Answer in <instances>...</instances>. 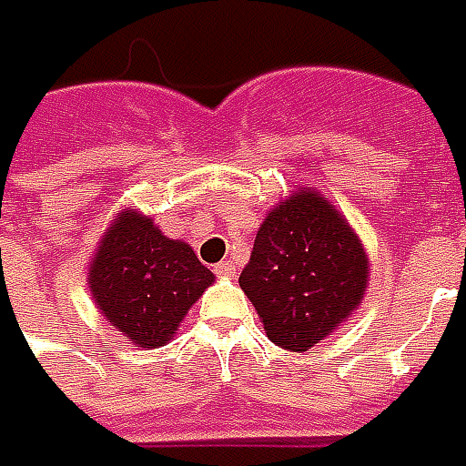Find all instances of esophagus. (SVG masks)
Wrapping results in <instances>:
<instances>
[{"mask_svg": "<svg viewBox=\"0 0 466 466\" xmlns=\"http://www.w3.org/2000/svg\"><path fill=\"white\" fill-rule=\"evenodd\" d=\"M216 273L220 279H230V276H236V263L233 260H220L216 266Z\"/></svg>", "mask_w": 466, "mask_h": 466, "instance_id": "obj_1", "label": "esophagus"}]
</instances>
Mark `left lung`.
Returning a JSON list of instances; mask_svg holds the SVG:
<instances>
[{
	"mask_svg": "<svg viewBox=\"0 0 466 466\" xmlns=\"http://www.w3.org/2000/svg\"><path fill=\"white\" fill-rule=\"evenodd\" d=\"M238 283L270 341L303 354L364 303L369 256L339 208L296 187L266 213Z\"/></svg>",
	"mask_w": 466,
	"mask_h": 466,
	"instance_id": "obj_1",
	"label": "left lung"
}]
</instances>
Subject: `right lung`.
Instances as JSON below:
<instances>
[{
	"label": "right lung",
	"instance_id": "obj_1",
	"mask_svg": "<svg viewBox=\"0 0 466 466\" xmlns=\"http://www.w3.org/2000/svg\"><path fill=\"white\" fill-rule=\"evenodd\" d=\"M92 301L140 349L165 346L216 276L186 240H173L135 206L115 213L90 260Z\"/></svg>",
	"mask_w": 466,
	"mask_h": 466
}]
</instances>
